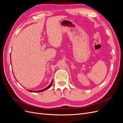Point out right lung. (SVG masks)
I'll list each match as a JSON object with an SVG mask.
<instances>
[{
	"instance_id": "right-lung-1",
	"label": "right lung",
	"mask_w": 123,
	"mask_h": 123,
	"mask_svg": "<svg viewBox=\"0 0 123 123\" xmlns=\"http://www.w3.org/2000/svg\"><path fill=\"white\" fill-rule=\"evenodd\" d=\"M10 56H11V55H10ZM14 77H15V76H14ZM53 80H52L51 84H50L49 86H48L47 87H46V88H44V89H42V90H38V91H32V90H28V91H29V92H42V91H45V90H47V89H49V88H50V87L51 86L52 84V83H53Z\"/></svg>"
}]
</instances>
